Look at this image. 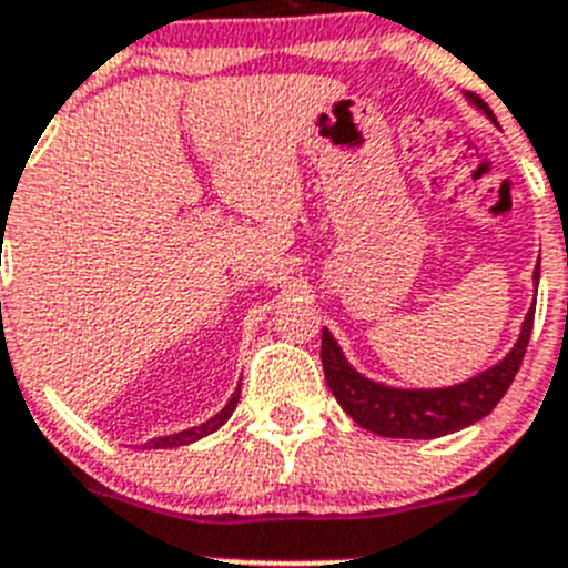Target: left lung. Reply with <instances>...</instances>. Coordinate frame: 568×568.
<instances>
[{"instance_id":"left-lung-1","label":"left lung","mask_w":568,"mask_h":568,"mask_svg":"<svg viewBox=\"0 0 568 568\" xmlns=\"http://www.w3.org/2000/svg\"><path fill=\"white\" fill-rule=\"evenodd\" d=\"M466 102L498 124L484 99L466 93ZM538 281L540 264L531 273L535 293H538ZM531 324H535V307H529L524 324H520L518 341L511 344L504 358L486 366L484 373L453 386H389L384 381L366 378L346 361L344 349L327 327L321 335V364H324V378H327L335 400L358 426L375 435H384V438H444V435L466 429L498 406V400L504 398L518 375Z\"/></svg>"}]
</instances>
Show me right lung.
Listing matches in <instances>:
<instances>
[{"label":"right lung","mask_w":568,"mask_h":568,"mask_svg":"<svg viewBox=\"0 0 568 568\" xmlns=\"http://www.w3.org/2000/svg\"><path fill=\"white\" fill-rule=\"evenodd\" d=\"M239 398H241V384H239V389H235V393H233V398H230L227 404H224L222 413H215L210 420H204V424H199V426H190V429H182V433L162 435V438L148 440V444H144V446H148V449H173V446H184V444H193V440H199V438H207V435L215 433L219 426L227 424V418H230V415H233V409H235V404H239Z\"/></svg>","instance_id":"obj_1"}]
</instances>
